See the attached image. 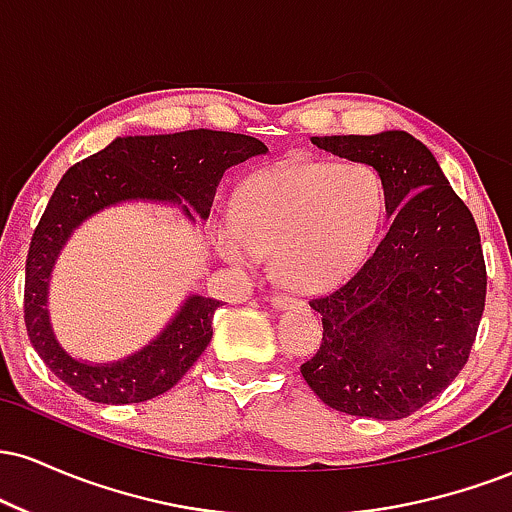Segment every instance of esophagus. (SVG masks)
<instances>
[{
  "label": "esophagus",
  "instance_id": "1",
  "mask_svg": "<svg viewBox=\"0 0 512 512\" xmlns=\"http://www.w3.org/2000/svg\"><path fill=\"white\" fill-rule=\"evenodd\" d=\"M269 303L274 305V308H291V305H296L298 301L293 296H286V293H272V296L267 298Z\"/></svg>",
  "mask_w": 512,
  "mask_h": 512
}]
</instances>
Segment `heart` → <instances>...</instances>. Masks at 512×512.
Masks as SVG:
<instances>
[{
	"mask_svg": "<svg viewBox=\"0 0 512 512\" xmlns=\"http://www.w3.org/2000/svg\"><path fill=\"white\" fill-rule=\"evenodd\" d=\"M385 182L363 161H296L257 173L240 187L236 219L223 223L219 250L248 269L272 252L274 274L301 291L346 279L378 233Z\"/></svg>",
	"mask_w": 512,
	"mask_h": 512,
	"instance_id": "obj_1",
	"label": "heart"
}]
</instances>
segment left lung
Masks as SVG:
<instances>
[{"instance_id": "8db88e82", "label": "left lung", "mask_w": 512, "mask_h": 512, "mask_svg": "<svg viewBox=\"0 0 512 512\" xmlns=\"http://www.w3.org/2000/svg\"><path fill=\"white\" fill-rule=\"evenodd\" d=\"M313 144L378 170L395 219L344 284L310 298L322 315V344L301 373L327 407L404 419L457 378L477 339L486 303L479 228L411 134L313 137Z\"/></svg>"}]
</instances>
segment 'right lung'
Returning <instances> with one entry per match:
<instances>
[{
    "instance_id": "1",
    "label": "right lung",
    "mask_w": 512,
    "mask_h": 512,
    "mask_svg": "<svg viewBox=\"0 0 512 512\" xmlns=\"http://www.w3.org/2000/svg\"><path fill=\"white\" fill-rule=\"evenodd\" d=\"M267 151L248 134L214 129L117 137L62 175L28 248L23 317L33 349L64 385L101 404H134L163 395L207 349L214 310L221 305L216 298L190 296L166 330L137 354L115 363L76 361L55 339L48 315L52 267L74 228L96 211L132 199L180 204L187 219H192L190 203L209 219L223 173Z\"/></svg>"
}]
</instances>
